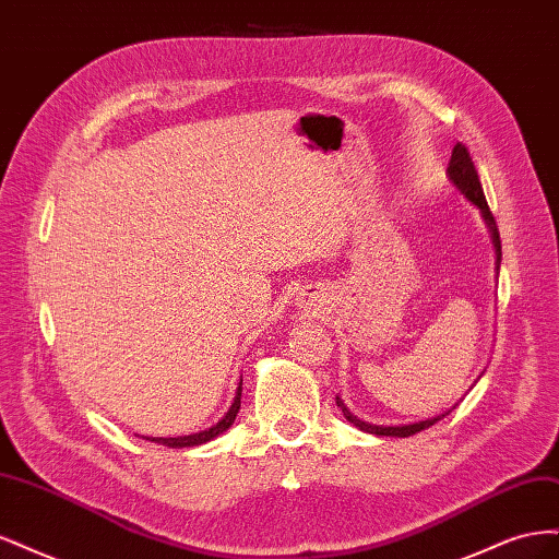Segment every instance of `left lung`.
I'll use <instances>...</instances> for the list:
<instances>
[{"instance_id": "8db88e82", "label": "left lung", "mask_w": 559, "mask_h": 559, "mask_svg": "<svg viewBox=\"0 0 559 559\" xmlns=\"http://www.w3.org/2000/svg\"><path fill=\"white\" fill-rule=\"evenodd\" d=\"M448 175H450V181L456 186V189H460V191L464 193V198H466L468 202H473V205H476V207L483 212L485 224H487L489 233H492V245H495V251H497V270H499V265H501L499 228H497V222H495L492 212H489V207H487V200H485V193H483L478 170H476V165H473L468 148H466L464 144H456V146L452 148V158H450V165H448ZM335 403H337V408L343 411V415H345V419L349 421V425L359 427V429L366 431V433L394 436V438H408V436H413V433H417V431H421V429H429L431 425H436L438 419H443L445 415L452 413V408H450V411H445L443 415H436V417H431V419H421V421H413V425L382 427V425H368V421H364V419H359L354 413H349V408L343 403L341 396H335Z\"/></svg>"}]
</instances>
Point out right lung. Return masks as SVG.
Wrapping results in <instances>:
<instances>
[{"instance_id": "add662e5", "label": "right lung", "mask_w": 559, "mask_h": 559, "mask_svg": "<svg viewBox=\"0 0 559 559\" xmlns=\"http://www.w3.org/2000/svg\"><path fill=\"white\" fill-rule=\"evenodd\" d=\"M240 396H242V382L238 386V392H235V401L228 408V413L216 421L214 427L205 429V431H198V433H189V436H177V438H154V436H142L144 441H151V443H158V445H167V448H195V445H202L207 441H214L216 436H222L224 431L230 429V425L235 421V415H238L240 411Z\"/></svg>"}]
</instances>
